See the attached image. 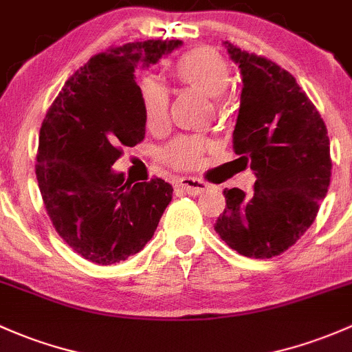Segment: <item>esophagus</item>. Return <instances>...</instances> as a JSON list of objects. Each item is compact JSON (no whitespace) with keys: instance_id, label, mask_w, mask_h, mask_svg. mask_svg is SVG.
<instances>
[{"instance_id":"34e87169","label":"esophagus","mask_w":352,"mask_h":352,"mask_svg":"<svg viewBox=\"0 0 352 352\" xmlns=\"http://www.w3.org/2000/svg\"><path fill=\"white\" fill-rule=\"evenodd\" d=\"M177 187H179L180 190L187 192V194L197 195L202 194L209 186H207L204 180L195 179V177H182L180 180H177Z\"/></svg>"}]
</instances>
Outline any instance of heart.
<instances>
[{"label":"heart","instance_id":"b5f03b06","mask_svg":"<svg viewBox=\"0 0 352 352\" xmlns=\"http://www.w3.org/2000/svg\"><path fill=\"white\" fill-rule=\"evenodd\" d=\"M168 72L180 86L212 98L214 106H219L221 94L231 84V69L228 62L210 47H197L186 52L170 65ZM136 89L146 126L151 129L164 126L168 120V91L151 77H142ZM209 148L210 143L202 136H179L165 148L162 157L173 168H194L201 164Z\"/></svg>","mask_w":352,"mask_h":352}]
</instances>
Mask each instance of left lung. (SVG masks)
I'll use <instances>...</instances> for the list:
<instances>
[{"instance_id": "8db88e82", "label": "left lung", "mask_w": 352, "mask_h": 352, "mask_svg": "<svg viewBox=\"0 0 352 352\" xmlns=\"http://www.w3.org/2000/svg\"><path fill=\"white\" fill-rule=\"evenodd\" d=\"M243 77L232 148L256 175L253 192L226 188L216 229L248 258H273L316 221L331 184L327 128L295 77L270 58L224 42Z\"/></svg>"}]
</instances>
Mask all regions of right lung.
Returning <instances> with one entry per match:
<instances>
[{
	"label": "right lung",
	"mask_w": 352,
	"mask_h": 352,
	"mask_svg": "<svg viewBox=\"0 0 352 352\" xmlns=\"http://www.w3.org/2000/svg\"><path fill=\"white\" fill-rule=\"evenodd\" d=\"M180 40L126 43L94 55L72 74L40 128L35 173L55 231L86 260L124 261L145 248L172 201L162 179L124 180L111 166L145 138L135 70Z\"/></svg>",
	"instance_id": "obj_1"
}]
</instances>
